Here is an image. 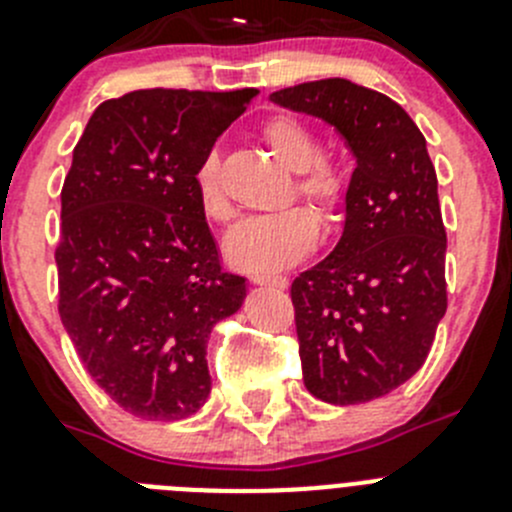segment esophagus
Listing matches in <instances>:
<instances>
[{
	"instance_id": "obj_1",
	"label": "esophagus",
	"mask_w": 512,
	"mask_h": 512,
	"mask_svg": "<svg viewBox=\"0 0 512 512\" xmlns=\"http://www.w3.org/2000/svg\"><path fill=\"white\" fill-rule=\"evenodd\" d=\"M253 284H259V287H276V289H287L289 279L287 276H269V274H256L251 276Z\"/></svg>"
}]
</instances>
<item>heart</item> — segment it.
Segmentation results:
<instances>
[{"label":"heart","instance_id":"1","mask_svg":"<svg viewBox=\"0 0 512 512\" xmlns=\"http://www.w3.org/2000/svg\"><path fill=\"white\" fill-rule=\"evenodd\" d=\"M261 139L287 170L297 172L294 195L314 208L322 225H335L348 200V175L340 164L322 157V144L307 124L294 116H274L261 129ZM195 192L205 218L225 223L231 203L220 185V159L210 152L195 170ZM317 220L304 208H287L248 218L225 241V259L248 274H271L302 261L317 243Z\"/></svg>","mask_w":512,"mask_h":512}]
</instances>
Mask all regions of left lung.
Wrapping results in <instances>:
<instances>
[{
    "instance_id": "1",
    "label": "left lung",
    "mask_w": 512,
    "mask_h": 512,
    "mask_svg": "<svg viewBox=\"0 0 512 512\" xmlns=\"http://www.w3.org/2000/svg\"><path fill=\"white\" fill-rule=\"evenodd\" d=\"M271 101L335 126L358 162L340 241L292 281V304L307 391L335 406L373 401L424 365L447 312V231L426 139L396 101L345 78Z\"/></svg>"
}]
</instances>
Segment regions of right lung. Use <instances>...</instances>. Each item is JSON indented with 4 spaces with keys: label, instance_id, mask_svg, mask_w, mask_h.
I'll return each instance as SVG.
<instances>
[{
    "label": "right lung",
    "instance_id": "right-lung-1",
    "mask_svg": "<svg viewBox=\"0 0 512 512\" xmlns=\"http://www.w3.org/2000/svg\"><path fill=\"white\" fill-rule=\"evenodd\" d=\"M256 93L131 91L103 101L73 149L58 312L88 375L139 419H187L208 401V337L246 299L192 177Z\"/></svg>",
    "mask_w": 512,
    "mask_h": 512
}]
</instances>
